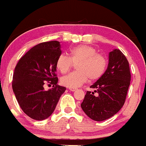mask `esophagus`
<instances>
[{
    "label": "esophagus",
    "instance_id": "34e87169",
    "mask_svg": "<svg viewBox=\"0 0 146 146\" xmlns=\"http://www.w3.org/2000/svg\"><path fill=\"white\" fill-rule=\"evenodd\" d=\"M69 90H70V91H71V92H75V91H76V88H69Z\"/></svg>",
    "mask_w": 146,
    "mask_h": 146
}]
</instances>
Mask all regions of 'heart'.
Listing matches in <instances>:
<instances>
[{
  "instance_id": "obj_1",
  "label": "heart",
  "mask_w": 146,
  "mask_h": 146,
  "mask_svg": "<svg viewBox=\"0 0 146 146\" xmlns=\"http://www.w3.org/2000/svg\"><path fill=\"white\" fill-rule=\"evenodd\" d=\"M76 64L77 70L61 78L60 82L69 88H77L89 78L90 81L99 79L105 73L107 60L102 54L97 53L94 47L81 44L69 50V57L61 54L56 60V68L61 73H66Z\"/></svg>"
}]
</instances>
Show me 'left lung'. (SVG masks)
<instances>
[{
	"instance_id": "obj_1",
	"label": "left lung",
	"mask_w": 146,
	"mask_h": 146,
	"mask_svg": "<svg viewBox=\"0 0 146 146\" xmlns=\"http://www.w3.org/2000/svg\"><path fill=\"white\" fill-rule=\"evenodd\" d=\"M109 58L104 74L90 86L94 92H87L81 104L87 116L95 121L109 119L120 110L130 84V66L125 54L116 49L110 52Z\"/></svg>"
}]
</instances>
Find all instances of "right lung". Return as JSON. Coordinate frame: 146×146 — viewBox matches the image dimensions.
<instances>
[{
	"label": "right lung",
	"instance_id": "1",
	"mask_svg": "<svg viewBox=\"0 0 146 146\" xmlns=\"http://www.w3.org/2000/svg\"><path fill=\"white\" fill-rule=\"evenodd\" d=\"M61 54L58 41L42 42L25 53L15 67L12 88L21 110L32 119L49 117L66 89L57 84L55 63ZM44 83L53 88L46 91Z\"/></svg>",
	"mask_w": 146,
	"mask_h": 146
}]
</instances>
